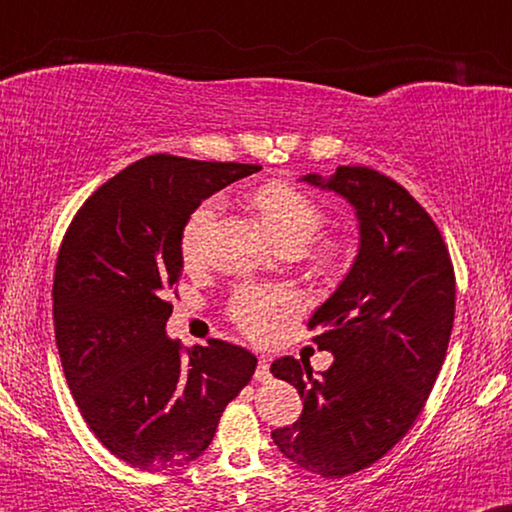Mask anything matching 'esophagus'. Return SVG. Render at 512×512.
Returning a JSON list of instances; mask_svg holds the SVG:
<instances>
[{
	"label": "esophagus",
	"instance_id": "esophagus-1",
	"mask_svg": "<svg viewBox=\"0 0 512 512\" xmlns=\"http://www.w3.org/2000/svg\"><path fill=\"white\" fill-rule=\"evenodd\" d=\"M268 378H270V359L261 357V359H258V366H256V381L266 383Z\"/></svg>",
	"mask_w": 512,
	"mask_h": 512
}]
</instances>
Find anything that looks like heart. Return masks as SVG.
<instances>
[{
    "instance_id": "heart-1",
    "label": "heart",
    "mask_w": 512,
    "mask_h": 512,
    "mask_svg": "<svg viewBox=\"0 0 512 512\" xmlns=\"http://www.w3.org/2000/svg\"><path fill=\"white\" fill-rule=\"evenodd\" d=\"M254 206L282 249L297 251L304 246L318 268L330 270L340 266L347 251L345 242L338 237H316L326 225V208L302 186L270 182L256 191ZM220 208L218 198H208L186 218L179 237V254L189 270L206 266L208 242ZM299 309L302 299L287 285H242L227 302L230 321L251 340H270Z\"/></svg>"
}]
</instances>
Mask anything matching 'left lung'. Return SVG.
I'll return each mask as SVG.
<instances>
[{"mask_svg":"<svg viewBox=\"0 0 512 512\" xmlns=\"http://www.w3.org/2000/svg\"><path fill=\"white\" fill-rule=\"evenodd\" d=\"M304 182L357 208L359 254L333 297L309 318L321 376L292 357L270 374L292 383L304 412L273 431L294 465L340 479L381 460L422 414L446 359L455 318V270L443 234L405 186L362 165Z\"/></svg>","mask_w":512,"mask_h":512,"instance_id":"8db88e82","label":"left lung"}]
</instances>
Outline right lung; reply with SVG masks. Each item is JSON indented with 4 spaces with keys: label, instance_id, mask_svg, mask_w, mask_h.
<instances>
[{
    "label": "right lung",
    "instance_id": "obj_1",
    "mask_svg": "<svg viewBox=\"0 0 512 512\" xmlns=\"http://www.w3.org/2000/svg\"><path fill=\"white\" fill-rule=\"evenodd\" d=\"M261 165L155 153L114 174L78 208L54 266V338L66 383L95 438L131 467L194 462L256 371L244 347L165 335L186 218Z\"/></svg>",
    "mask_w": 512,
    "mask_h": 512
}]
</instances>
